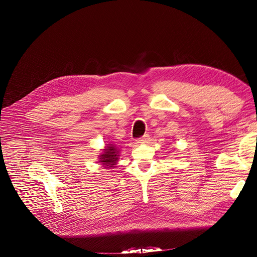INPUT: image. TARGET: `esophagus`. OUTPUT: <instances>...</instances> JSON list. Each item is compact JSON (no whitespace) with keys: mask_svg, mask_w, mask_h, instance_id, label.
<instances>
[{"mask_svg":"<svg viewBox=\"0 0 257 257\" xmlns=\"http://www.w3.org/2000/svg\"><path fill=\"white\" fill-rule=\"evenodd\" d=\"M148 141H149V136H148V134H146V136H144L143 138L138 140V143L139 144H145V143H148Z\"/></svg>","mask_w":257,"mask_h":257,"instance_id":"1","label":"esophagus"}]
</instances>
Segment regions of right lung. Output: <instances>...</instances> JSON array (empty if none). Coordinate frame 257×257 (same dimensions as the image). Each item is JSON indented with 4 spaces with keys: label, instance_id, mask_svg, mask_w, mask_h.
<instances>
[{
    "label": "right lung",
    "instance_id": "add662e5",
    "mask_svg": "<svg viewBox=\"0 0 257 257\" xmlns=\"http://www.w3.org/2000/svg\"><path fill=\"white\" fill-rule=\"evenodd\" d=\"M102 152L98 155L99 164L104 169H113L117 165V161L119 158V149L114 144H106L104 149L101 150Z\"/></svg>",
    "mask_w": 257,
    "mask_h": 257
}]
</instances>
